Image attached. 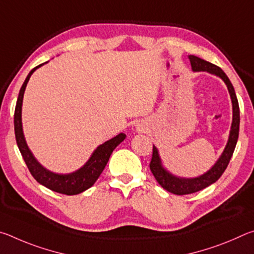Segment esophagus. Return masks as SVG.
<instances>
[{"instance_id": "esophagus-1", "label": "esophagus", "mask_w": 254, "mask_h": 254, "mask_svg": "<svg viewBox=\"0 0 254 254\" xmlns=\"http://www.w3.org/2000/svg\"><path fill=\"white\" fill-rule=\"evenodd\" d=\"M137 128H139V131H142V130H143L142 126H139V127H137Z\"/></svg>"}]
</instances>
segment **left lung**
<instances>
[{
	"label": "left lung",
	"instance_id": "8db88e82",
	"mask_svg": "<svg viewBox=\"0 0 254 254\" xmlns=\"http://www.w3.org/2000/svg\"><path fill=\"white\" fill-rule=\"evenodd\" d=\"M190 60V65L194 71H207L209 74L216 75L224 80V83L229 89L232 107H233V119H232V126L230 131V136L227 140L226 147L224 151L218 158L216 163L210 168L207 173L198 176L195 178H182L177 177L173 174H170L168 170L163 168L161 159L159 157L158 149L153 145L152 149V158L150 162V170L153 174L154 178L157 179L159 185L166 190H168L171 194L175 195H187L192 194V192L199 191L201 189L208 187L209 185L214 184L220 179L221 176L224 173L227 165L232 158V154L234 152L236 142H238L239 137V128H240V107L238 98L235 95V91L233 85L229 79V77L223 71L220 67L215 66L214 64L206 62L204 59H200L196 56H188Z\"/></svg>",
	"mask_w": 254,
	"mask_h": 254
}]
</instances>
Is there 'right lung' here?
<instances>
[{
  "mask_svg": "<svg viewBox=\"0 0 254 254\" xmlns=\"http://www.w3.org/2000/svg\"><path fill=\"white\" fill-rule=\"evenodd\" d=\"M41 65L34 67L33 69L29 72V75L25 78L22 87L20 89L18 101H16L15 111H14V132H15V140L18 143V147L21 154L24 159L25 165H27L28 169L33 178L37 180L38 183L41 184L42 186L51 189L59 194L65 195H77L80 192L85 191L86 189L91 188L96 180L100 177L102 171L104 170L105 166L109 159L111 157L113 150L118 147V145L126 139V134L124 133H120L117 136L112 137L111 140L106 141L101 145H98L95 151L93 152L91 158L85 165L79 168L78 170L74 171L70 174H56L42 167L37 159L34 158L32 152L30 151L27 142H25L23 130H22V119H21V114H22V102H23V95L25 87L30 79V77L33 74V71L41 67Z\"/></svg>",
  "mask_w": 254,
  "mask_h": 254,
  "instance_id": "1",
  "label": "right lung"
}]
</instances>
